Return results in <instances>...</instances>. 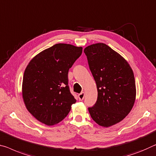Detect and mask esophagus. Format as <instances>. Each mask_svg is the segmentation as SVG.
Instances as JSON below:
<instances>
[{
    "mask_svg": "<svg viewBox=\"0 0 156 156\" xmlns=\"http://www.w3.org/2000/svg\"><path fill=\"white\" fill-rule=\"evenodd\" d=\"M84 96H85L84 92H81V93H80V94L78 95V97H79V99H80V100H82L83 98H84Z\"/></svg>",
    "mask_w": 156,
    "mask_h": 156,
    "instance_id": "obj_1",
    "label": "esophagus"
}]
</instances>
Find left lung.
<instances>
[{"label":"left lung","instance_id":"1","mask_svg":"<svg viewBox=\"0 0 156 156\" xmlns=\"http://www.w3.org/2000/svg\"><path fill=\"white\" fill-rule=\"evenodd\" d=\"M83 51L98 88L97 102L88 112L95 123L108 128L133 109L136 99L133 71L121 55L104 43L90 44Z\"/></svg>","mask_w":156,"mask_h":156}]
</instances>
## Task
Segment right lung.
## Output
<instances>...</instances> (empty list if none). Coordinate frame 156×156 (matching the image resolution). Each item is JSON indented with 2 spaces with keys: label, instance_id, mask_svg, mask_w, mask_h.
Listing matches in <instances>:
<instances>
[{
  "label": "right lung",
  "instance_id": "obj_1",
  "mask_svg": "<svg viewBox=\"0 0 156 156\" xmlns=\"http://www.w3.org/2000/svg\"><path fill=\"white\" fill-rule=\"evenodd\" d=\"M81 47L58 43L40 52L25 69L22 97L26 109L47 126L66 118L76 102L68 86V70L82 53Z\"/></svg>",
  "mask_w": 156,
  "mask_h": 156
}]
</instances>
